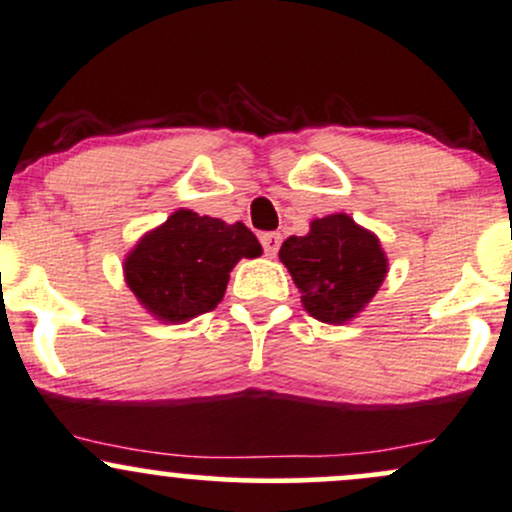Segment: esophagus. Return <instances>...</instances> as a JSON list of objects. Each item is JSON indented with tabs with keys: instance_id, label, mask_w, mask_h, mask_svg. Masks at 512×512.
<instances>
[{
	"instance_id": "esophagus-1",
	"label": "esophagus",
	"mask_w": 512,
	"mask_h": 512,
	"mask_svg": "<svg viewBox=\"0 0 512 512\" xmlns=\"http://www.w3.org/2000/svg\"><path fill=\"white\" fill-rule=\"evenodd\" d=\"M260 243H262V248H264V255L274 257L276 252H279V248H281V233H262Z\"/></svg>"
}]
</instances>
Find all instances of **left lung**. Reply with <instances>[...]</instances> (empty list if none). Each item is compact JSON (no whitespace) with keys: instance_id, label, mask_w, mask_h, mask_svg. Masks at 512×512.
I'll use <instances>...</instances> for the list:
<instances>
[{"instance_id":"left-lung-1","label":"left lung","mask_w":512,"mask_h":512,"mask_svg":"<svg viewBox=\"0 0 512 512\" xmlns=\"http://www.w3.org/2000/svg\"><path fill=\"white\" fill-rule=\"evenodd\" d=\"M279 260L301 291L303 308L327 325L354 320L387 274L378 236L346 214L315 219L308 236L286 238Z\"/></svg>"}]
</instances>
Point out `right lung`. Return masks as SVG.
<instances>
[{"label": "right lung", "instance_id": "right-lung-1", "mask_svg": "<svg viewBox=\"0 0 512 512\" xmlns=\"http://www.w3.org/2000/svg\"><path fill=\"white\" fill-rule=\"evenodd\" d=\"M262 245L245 223H226L178 209L149 231L125 260V281L161 322H187L209 313L226 293L228 274Z\"/></svg>", "mask_w": 512, "mask_h": 512}]
</instances>
